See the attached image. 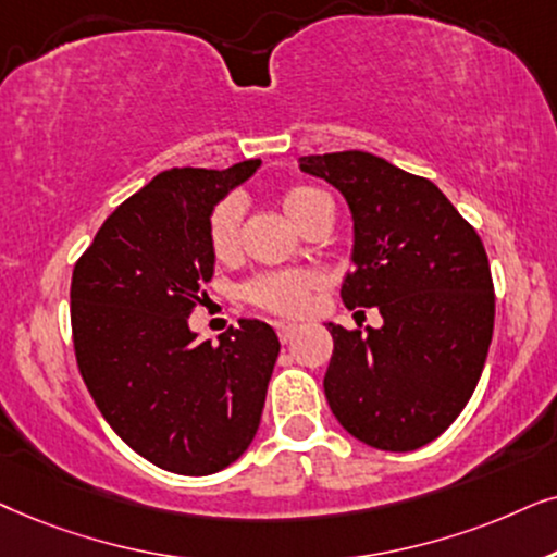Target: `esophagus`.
<instances>
[{
	"label": "esophagus",
	"instance_id": "esophagus-1",
	"mask_svg": "<svg viewBox=\"0 0 557 557\" xmlns=\"http://www.w3.org/2000/svg\"><path fill=\"white\" fill-rule=\"evenodd\" d=\"M298 331H300L298 323H277V336H280V341H283V344H290Z\"/></svg>",
	"mask_w": 557,
	"mask_h": 557
}]
</instances>
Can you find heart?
Returning a JSON list of instances; mask_svg holds the SVG:
<instances>
[{"label":"heart","mask_w":557,"mask_h":557,"mask_svg":"<svg viewBox=\"0 0 557 557\" xmlns=\"http://www.w3.org/2000/svg\"><path fill=\"white\" fill-rule=\"evenodd\" d=\"M285 216L295 226L306 228L308 221L331 206L325 193L313 185H293L280 196ZM209 249L216 262L228 264L239 257L242 251V203L236 198H226L209 219ZM325 277L318 270H283L257 274L244 285V298L251 306L267 310L274 315H302L313 306L315 295L323 290Z\"/></svg>","instance_id":"b5f03b06"}]
</instances>
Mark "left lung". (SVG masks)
Returning a JSON list of instances; mask_svg holds the SVG:
<instances>
[{"label": "left lung", "instance_id": "1", "mask_svg": "<svg viewBox=\"0 0 557 557\" xmlns=\"http://www.w3.org/2000/svg\"><path fill=\"white\" fill-rule=\"evenodd\" d=\"M354 219L348 310L380 308L382 329L329 323L323 389L354 438L380 450L435 441L476 389L494 331V283L476 228L428 177L348 150L300 158ZM364 313V310H361Z\"/></svg>", "mask_w": 557, "mask_h": 557}]
</instances>
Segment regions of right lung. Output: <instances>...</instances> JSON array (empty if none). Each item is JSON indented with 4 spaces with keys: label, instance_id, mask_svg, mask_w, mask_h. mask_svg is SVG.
I'll list each match as a JSON object with an SVG mask.
<instances>
[{
    "label": "right lung",
    "instance_id": "add662e5",
    "mask_svg": "<svg viewBox=\"0 0 557 557\" xmlns=\"http://www.w3.org/2000/svg\"><path fill=\"white\" fill-rule=\"evenodd\" d=\"M257 168L154 175L73 267V348L96 407L132 450L183 476H209L249 448L280 354L262 321L242 318L219 346L188 325L216 262L213 206Z\"/></svg>",
    "mask_w": 557,
    "mask_h": 557
}]
</instances>
